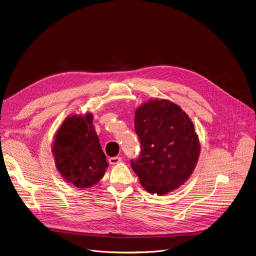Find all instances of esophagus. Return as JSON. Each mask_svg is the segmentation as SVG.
<instances>
[{
	"label": "esophagus",
	"mask_w": 256,
	"mask_h": 256,
	"mask_svg": "<svg viewBox=\"0 0 256 256\" xmlns=\"http://www.w3.org/2000/svg\"><path fill=\"white\" fill-rule=\"evenodd\" d=\"M120 161H122V157H120V156L110 157V158L108 159V162H110V164H118V163H120Z\"/></svg>",
	"instance_id": "esophagus-1"
}]
</instances>
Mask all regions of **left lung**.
I'll return each mask as SVG.
<instances>
[{
	"label": "left lung",
	"mask_w": 256,
	"mask_h": 256,
	"mask_svg": "<svg viewBox=\"0 0 256 256\" xmlns=\"http://www.w3.org/2000/svg\"><path fill=\"white\" fill-rule=\"evenodd\" d=\"M134 128L140 152L130 165L144 188L161 196L183 185L200 155L189 116L174 102L154 99L136 110Z\"/></svg>",
	"instance_id": "obj_1"
}]
</instances>
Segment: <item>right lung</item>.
<instances>
[{"mask_svg":"<svg viewBox=\"0 0 256 256\" xmlns=\"http://www.w3.org/2000/svg\"><path fill=\"white\" fill-rule=\"evenodd\" d=\"M52 152L58 172L78 188L98 183L108 166L92 114L68 116L55 134Z\"/></svg>","mask_w":256,"mask_h":256,"instance_id":"right-lung-1","label":"right lung"}]
</instances>
